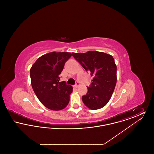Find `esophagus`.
<instances>
[{
  "mask_svg": "<svg viewBox=\"0 0 154 154\" xmlns=\"http://www.w3.org/2000/svg\"><path fill=\"white\" fill-rule=\"evenodd\" d=\"M79 85H80L79 82H76V84L74 85V88H77V87H79Z\"/></svg>",
  "mask_w": 154,
  "mask_h": 154,
  "instance_id": "34e87169",
  "label": "esophagus"
}]
</instances>
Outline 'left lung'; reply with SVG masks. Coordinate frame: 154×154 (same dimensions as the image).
Wrapping results in <instances>:
<instances>
[{
    "label": "left lung",
    "mask_w": 154,
    "mask_h": 154,
    "mask_svg": "<svg viewBox=\"0 0 154 154\" xmlns=\"http://www.w3.org/2000/svg\"><path fill=\"white\" fill-rule=\"evenodd\" d=\"M72 55L94 77L82 102L91 110L102 108L109 102L117 83V66L112 56L96 51L73 52Z\"/></svg>",
    "instance_id": "obj_1"
}]
</instances>
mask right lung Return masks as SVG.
<instances>
[{
	"instance_id": "1",
	"label": "right lung",
	"mask_w": 154,
	"mask_h": 154,
	"mask_svg": "<svg viewBox=\"0 0 154 154\" xmlns=\"http://www.w3.org/2000/svg\"><path fill=\"white\" fill-rule=\"evenodd\" d=\"M70 52H52L37 59L30 70L32 87L37 98L45 107L58 111L65 109L73 92L72 85L59 82V75Z\"/></svg>"
}]
</instances>
